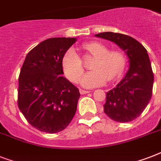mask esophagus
I'll use <instances>...</instances> for the list:
<instances>
[{"mask_svg":"<svg viewBox=\"0 0 161 161\" xmlns=\"http://www.w3.org/2000/svg\"><path fill=\"white\" fill-rule=\"evenodd\" d=\"M80 93L81 94H85V93H90V91L88 90H84V89H80Z\"/></svg>","mask_w":161,"mask_h":161,"instance_id":"34e87169","label":"esophagus"}]
</instances>
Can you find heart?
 <instances>
[{"label":"heart","instance_id":"obj_1","mask_svg":"<svg viewBox=\"0 0 161 161\" xmlns=\"http://www.w3.org/2000/svg\"><path fill=\"white\" fill-rule=\"evenodd\" d=\"M83 49L94 58L91 63L93 70L86 73L81 78V84L85 88L103 85L106 81L112 82L122 73L125 66V56L119 50H109L99 42H90ZM63 68L69 80L77 82L83 72V65L79 56L73 49L66 52L63 58Z\"/></svg>","mask_w":161,"mask_h":161}]
</instances>
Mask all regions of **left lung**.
<instances>
[{
  "mask_svg": "<svg viewBox=\"0 0 161 161\" xmlns=\"http://www.w3.org/2000/svg\"><path fill=\"white\" fill-rule=\"evenodd\" d=\"M95 36L114 42L127 54L129 70L116 87L106 93L103 111L114 121L130 122L142 114L152 96L154 74L147 50L125 34L106 31Z\"/></svg>",
  "mask_w": 161,
  "mask_h": 161,
  "instance_id": "1",
  "label": "left lung"
}]
</instances>
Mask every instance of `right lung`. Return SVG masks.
Returning a JSON list of instances; mask_svg holds the SVG:
<instances>
[{
  "mask_svg": "<svg viewBox=\"0 0 161 161\" xmlns=\"http://www.w3.org/2000/svg\"><path fill=\"white\" fill-rule=\"evenodd\" d=\"M53 37L29 52L21 67L17 103L27 122L42 132H60L73 119L80 93L63 77V58L76 42Z\"/></svg>",
  "mask_w": 161,
  "mask_h": 161,
  "instance_id": "right-lung-1",
  "label": "right lung"
}]
</instances>
